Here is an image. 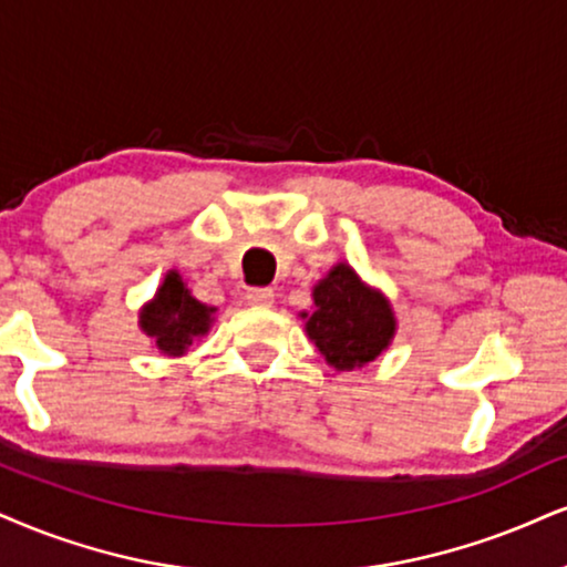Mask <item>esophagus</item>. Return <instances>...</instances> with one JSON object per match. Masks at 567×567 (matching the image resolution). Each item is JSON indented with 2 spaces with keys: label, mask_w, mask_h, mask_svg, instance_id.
Wrapping results in <instances>:
<instances>
[{
  "label": "esophagus",
  "mask_w": 567,
  "mask_h": 567,
  "mask_svg": "<svg viewBox=\"0 0 567 567\" xmlns=\"http://www.w3.org/2000/svg\"><path fill=\"white\" fill-rule=\"evenodd\" d=\"M272 299H276V295H272L268 286H251V289H247V302L255 307H270Z\"/></svg>",
  "instance_id": "esophagus-1"
}]
</instances>
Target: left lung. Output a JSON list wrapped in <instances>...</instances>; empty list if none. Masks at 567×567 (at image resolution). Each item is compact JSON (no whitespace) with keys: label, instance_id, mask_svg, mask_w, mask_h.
I'll return each instance as SVG.
<instances>
[{"label":"left lung","instance_id":"obj_1","mask_svg":"<svg viewBox=\"0 0 567 567\" xmlns=\"http://www.w3.org/2000/svg\"><path fill=\"white\" fill-rule=\"evenodd\" d=\"M316 310L307 316V337L339 370L375 360L394 337V316L379 291L368 289L349 265H337L312 291Z\"/></svg>","mask_w":567,"mask_h":567}]
</instances>
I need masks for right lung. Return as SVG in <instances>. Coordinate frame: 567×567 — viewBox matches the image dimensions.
Returning <instances> with one entry per match:
<instances>
[{"label":"right lung","mask_w":567,"mask_h":567,"mask_svg":"<svg viewBox=\"0 0 567 567\" xmlns=\"http://www.w3.org/2000/svg\"><path fill=\"white\" fill-rule=\"evenodd\" d=\"M213 307H205L188 295L186 284L176 270L167 272L165 284L159 286L155 302L144 307L142 328L146 337L157 341V347L167 354H184L194 337H202L209 328Z\"/></svg>","instance_id":"obj_1"}]
</instances>
